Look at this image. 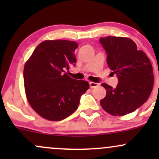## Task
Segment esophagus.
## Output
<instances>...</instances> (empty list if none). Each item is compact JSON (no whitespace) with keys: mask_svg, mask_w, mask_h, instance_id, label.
<instances>
[{"mask_svg":"<svg viewBox=\"0 0 159 159\" xmlns=\"http://www.w3.org/2000/svg\"><path fill=\"white\" fill-rule=\"evenodd\" d=\"M90 87L91 88H94V87H96L98 86V83H95V82H90Z\"/></svg>","mask_w":159,"mask_h":159,"instance_id":"obj_1","label":"esophagus"}]
</instances>
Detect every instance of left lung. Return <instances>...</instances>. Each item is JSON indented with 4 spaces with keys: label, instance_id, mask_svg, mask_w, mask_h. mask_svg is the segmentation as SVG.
<instances>
[{
    "label": "left lung",
    "instance_id": "1",
    "mask_svg": "<svg viewBox=\"0 0 159 159\" xmlns=\"http://www.w3.org/2000/svg\"><path fill=\"white\" fill-rule=\"evenodd\" d=\"M99 43L107 54L109 68L119 81L116 88L102 84L107 93L100 104L114 116L132 113L148 100L152 92V64L145 53L138 50L135 43L129 38L107 36L100 38Z\"/></svg>",
    "mask_w": 159,
    "mask_h": 159
}]
</instances>
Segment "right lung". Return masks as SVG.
<instances>
[{"label":"right lung","instance_id":"right-lung-1","mask_svg":"<svg viewBox=\"0 0 159 159\" xmlns=\"http://www.w3.org/2000/svg\"><path fill=\"white\" fill-rule=\"evenodd\" d=\"M75 42L46 40L38 45L24 68L28 102L38 114L60 121L78 108L81 96L89 89L87 81L67 75L75 65Z\"/></svg>","mask_w":159,"mask_h":159}]
</instances>
